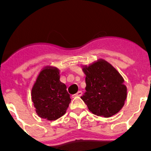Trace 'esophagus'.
I'll return each mask as SVG.
<instances>
[{"label":"esophagus","instance_id":"obj_1","mask_svg":"<svg viewBox=\"0 0 151 151\" xmlns=\"http://www.w3.org/2000/svg\"><path fill=\"white\" fill-rule=\"evenodd\" d=\"M73 96H81V92H80V91H79V92H78L77 93H75V94L73 95Z\"/></svg>","mask_w":151,"mask_h":151}]
</instances>
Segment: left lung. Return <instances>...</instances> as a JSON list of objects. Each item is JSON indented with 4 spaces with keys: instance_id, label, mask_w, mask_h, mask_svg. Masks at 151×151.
Returning a JSON list of instances; mask_svg holds the SVG:
<instances>
[{
    "instance_id": "obj_1",
    "label": "left lung",
    "mask_w": 151,
    "mask_h": 151,
    "mask_svg": "<svg viewBox=\"0 0 151 151\" xmlns=\"http://www.w3.org/2000/svg\"><path fill=\"white\" fill-rule=\"evenodd\" d=\"M86 87L81 97L89 111L109 117L123 107L127 97L124 79L110 63L103 59L83 66Z\"/></svg>"
}]
</instances>
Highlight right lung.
I'll list each match as a JSON object with an SVG mask.
<instances>
[{
	"instance_id": "1",
	"label": "right lung",
	"mask_w": 151,
	"mask_h": 151,
	"mask_svg": "<svg viewBox=\"0 0 151 151\" xmlns=\"http://www.w3.org/2000/svg\"><path fill=\"white\" fill-rule=\"evenodd\" d=\"M59 70L45 67L32 88L31 96L39 117L54 121L65 114L71 99L66 85L59 81Z\"/></svg>"
}]
</instances>
